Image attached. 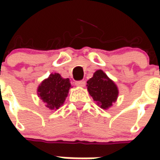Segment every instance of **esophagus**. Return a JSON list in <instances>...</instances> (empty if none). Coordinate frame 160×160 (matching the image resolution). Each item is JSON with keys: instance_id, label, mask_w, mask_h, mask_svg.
I'll return each mask as SVG.
<instances>
[{"instance_id": "obj_1", "label": "esophagus", "mask_w": 160, "mask_h": 160, "mask_svg": "<svg viewBox=\"0 0 160 160\" xmlns=\"http://www.w3.org/2000/svg\"><path fill=\"white\" fill-rule=\"evenodd\" d=\"M75 86H76V87H84L86 86V82H85L84 80H79V81H76V82H75Z\"/></svg>"}]
</instances>
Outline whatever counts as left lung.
Listing matches in <instances>:
<instances>
[{"instance_id": "obj_1", "label": "left lung", "mask_w": 160, "mask_h": 160, "mask_svg": "<svg viewBox=\"0 0 160 160\" xmlns=\"http://www.w3.org/2000/svg\"><path fill=\"white\" fill-rule=\"evenodd\" d=\"M87 90L94 101L104 110L112 106L118 97V88L102 70H97L87 81Z\"/></svg>"}]
</instances>
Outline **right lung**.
Masks as SVG:
<instances>
[{"instance_id":"obj_1","label":"right lung","mask_w":160,"mask_h":160,"mask_svg":"<svg viewBox=\"0 0 160 160\" xmlns=\"http://www.w3.org/2000/svg\"><path fill=\"white\" fill-rule=\"evenodd\" d=\"M71 87L69 79L59 73H51L38 87V95L49 110H57L62 105Z\"/></svg>"}]
</instances>
